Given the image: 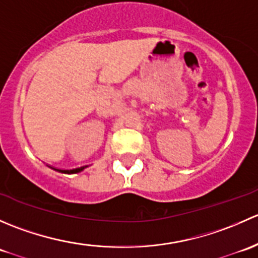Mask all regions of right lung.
Segmentation results:
<instances>
[{
    "mask_svg": "<svg viewBox=\"0 0 258 258\" xmlns=\"http://www.w3.org/2000/svg\"><path fill=\"white\" fill-rule=\"evenodd\" d=\"M86 167H79V168H74V170H56L58 171V172H62V173H79L81 171L85 170Z\"/></svg>",
    "mask_w": 258,
    "mask_h": 258,
    "instance_id": "add662e5",
    "label": "right lung"
}]
</instances>
